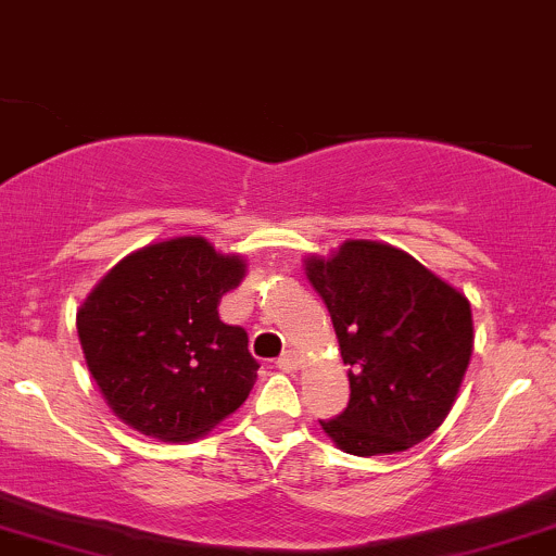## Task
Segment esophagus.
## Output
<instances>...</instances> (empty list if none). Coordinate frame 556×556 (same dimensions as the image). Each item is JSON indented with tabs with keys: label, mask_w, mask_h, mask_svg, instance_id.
Segmentation results:
<instances>
[{
	"label": "esophagus",
	"mask_w": 556,
	"mask_h": 556,
	"mask_svg": "<svg viewBox=\"0 0 556 556\" xmlns=\"http://www.w3.org/2000/svg\"><path fill=\"white\" fill-rule=\"evenodd\" d=\"M300 363H302V357L296 355V352H283V355L278 357L276 361V366L280 368V371H286V374H294L296 368H300Z\"/></svg>",
	"instance_id": "1"
}]
</instances>
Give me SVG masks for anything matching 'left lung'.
Instances as JSON below:
<instances>
[{
  "instance_id": "1",
  "label": "left lung",
  "mask_w": 556,
  "mask_h": 556,
  "mask_svg": "<svg viewBox=\"0 0 556 556\" xmlns=\"http://www.w3.org/2000/svg\"><path fill=\"white\" fill-rule=\"evenodd\" d=\"M344 366L350 403L320 421L352 456L408 451L443 424L471 355L467 296L414 256L348 241L331 260H307Z\"/></svg>"
}]
</instances>
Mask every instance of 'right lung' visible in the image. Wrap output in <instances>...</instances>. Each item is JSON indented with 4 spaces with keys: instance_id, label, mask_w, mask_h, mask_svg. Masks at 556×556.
<instances>
[{
    "instance_id": "right-lung-1",
    "label": "right lung",
    "mask_w": 556,
    "mask_h": 556,
    "mask_svg": "<svg viewBox=\"0 0 556 556\" xmlns=\"http://www.w3.org/2000/svg\"><path fill=\"white\" fill-rule=\"evenodd\" d=\"M243 262L185 236L129 254L76 315L89 374L124 424L164 443H188L252 392L260 363L219 300Z\"/></svg>"
}]
</instances>
